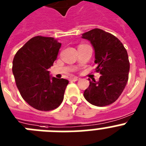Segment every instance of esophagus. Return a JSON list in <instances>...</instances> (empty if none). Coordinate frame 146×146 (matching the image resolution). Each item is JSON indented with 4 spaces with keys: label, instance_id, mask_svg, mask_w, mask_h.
<instances>
[{
    "label": "esophagus",
    "instance_id": "obj_1",
    "mask_svg": "<svg viewBox=\"0 0 146 146\" xmlns=\"http://www.w3.org/2000/svg\"><path fill=\"white\" fill-rule=\"evenodd\" d=\"M79 79H80V78H79V77H73V78H71L70 81H72V82H76V81L79 80Z\"/></svg>",
    "mask_w": 146,
    "mask_h": 146
}]
</instances>
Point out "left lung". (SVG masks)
<instances>
[{"label":"left lung","instance_id":"obj_1","mask_svg":"<svg viewBox=\"0 0 146 146\" xmlns=\"http://www.w3.org/2000/svg\"><path fill=\"white\" fill-rule=\"evenodd\" d=\"M90 41L95 52L96 71L99 81H90L84 92L85 100L93 105L103 107L111 105L119 97L128 80L130 63L127 50L114 35L100 29L82 34Z\"/></svg>","mask_w":146,"mask_h":146}]
</instances>
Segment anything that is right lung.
I'll return each mask as SVG.
<instances>
[{
    "label": "right lung",
    "mask_w": 146,
    "mask_h": 146,
    "mask_svg": "<svg viewBox=\"0 0 146 146\" xmlns=\"http://www.w3.org/2000/svg\"><path fill=\"white\" fill-rule=\"evenodd\" d=\"M62 44L52 37L35 36L16 52L13 73L22 98L39 111L58 108L69 82L50 75L49 68L57 58Z\"/></svg>",
    "instance_id": "right-lung-1"
}]
</instances>
